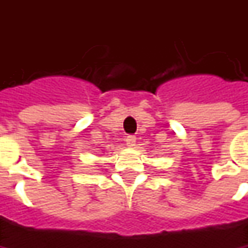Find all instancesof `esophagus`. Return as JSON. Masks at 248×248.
<instances>
[{"label":"esophagus","instance_id":"esophagus-1","mask_svg":"<svg viewBox=\"0 0 248 248\" xmlns=\"http://www.w3.org/2000/svg\"><path fill=\"white\" fill-rule=\"evenodd\" d=\"M126 145L129 148H134L136 146V137L134 136H127L126 138Z\"/></svg>","mask_w":248,"mask_h":248}]
</instances>
